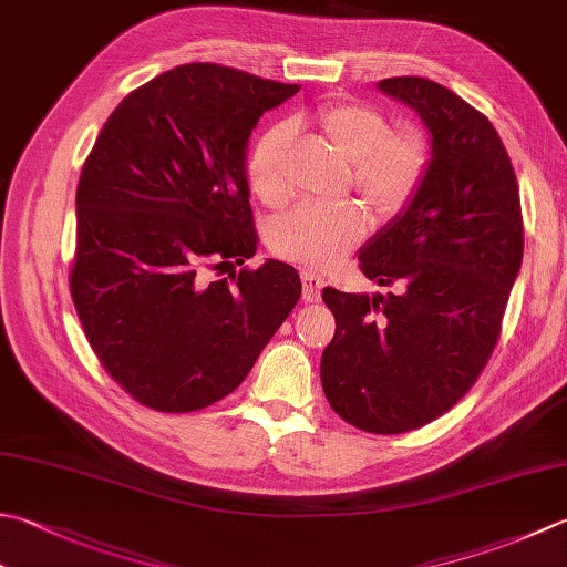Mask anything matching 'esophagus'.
Returning <instances> with one entry per match:
<instances>
[{
	"label": "esophagus",
	"instance_id": "1",
	"mask_svg": "<svg viewBox=\"0 0 567 567\" xmlns=\"http://www.w3.org/2000/svg\"><path fill=\"white\" fill-rule=\"evenodd\" d=\"M302 290H305V299L307 302H319L321 287H324V280L319 275H315L312 270H302Z\"/></svg>",
	"mask_w": 567,
	"mask_h": 567
}]
</instances>
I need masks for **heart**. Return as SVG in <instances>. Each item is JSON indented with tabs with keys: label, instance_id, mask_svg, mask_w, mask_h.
<instances>
[{
	"label": "heart",
	"instance_id": "obj_1",
	"mask_svg": "<svg viewBox=\"0 0 567 567\" xmlns=\"http://www.w3.org/2000/svg\"><path fill=\"white\" fill-rule=\"evenodd\" d=\"M312 120L321 135L353 164V186L375 214L391 216L413 198L427 169V144L417 132H391L379 110L363 103H329ZM290 137V127L275 125L250 154L248 182L268 208H280L290 198L285 174ZM363 233L365 216L357 204L302 206L270 226V248L277 258L324 270L357 246Z\"/></svg>",
	"mask_w": 567,
	"mask_h": 567
}]
</instances>
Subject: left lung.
<instances>
[{"mask_svg":"<svg viewBox=\"0 0 567 567\" xmlns=\"http://www.w3.org/2000/svg\"><path fill=\"white\" fill-rule=\"evenodd\" d=\"M430 132V162L408 206L359 252L385 295L324 287L337 331L321 385L349 425L401 435L445 415L480 379L524 258L518 182L480 110L427 78L379 83Z\"/></svg>","mask_w":567,"mask_h":567,"instance_id":"obj_1","label":"left lung"}]
</instances>
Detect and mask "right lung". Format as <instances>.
Masks as SVG:
<instances>
[{"mask_svg":"<svg viewBox=\"0 0 567 567\" xmlns=\"http://www.w3.org/2000/svg\"><path fill=\"white\" fill-rule=\"evenodd\" d=\"M297 91L186 63L132 91L100 130L75 192L71 297L95 357L137 403L192 413L226 398L302 295L287 262L236 270L258 248L250 132Z\"/></svg>","mask_w":567,"mask_h":567,"instance_id":"1","label":"right lung"}]
</instances>
